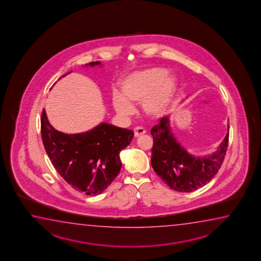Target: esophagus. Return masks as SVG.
<instances>
[{"label":"esophagus","mask_w":261,"mask_h":261,"mask_svg":"<svg viewBox=\"0 0 261 261\" xmlns=\"http://www.w3.org/2000/svg\"><path fill=\"white\" fill-rule=\"evenodd\" d=\"M134 133H135V137H142V136H144V135H145V130L143 128V127L137 126V127H135V128H134Z\"/></svg>","instance_id":"1"}]
</instances>
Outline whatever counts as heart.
<instances>
[{
    "label": "heart",
    "mask_w": 261,
    "mask_h": 261,
    "mask_svg": "<svg viewBox=\"0 0 261 261\" xmlns=\"http://www.w3.org/2000/svg\"><path fill=\"white\" fill-rule=\"evenodd\" d=\"M167 73L165 68H152L127 76L121 84V95H113V108L122 116H129L134 111L132 104L143 102L147 116L164 115L176 88L175 79Z\"/></svg>",
    "instance_id": "b5f03b06"
}]
</instances>
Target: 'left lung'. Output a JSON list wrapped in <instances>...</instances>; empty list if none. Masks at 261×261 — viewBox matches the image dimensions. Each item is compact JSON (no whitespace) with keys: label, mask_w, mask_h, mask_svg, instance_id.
<instances>
[{"label":"left lung","mask_w":261,"mask_h":261,"mask_svg":"<svg viewBox=\"0 0 261 261\" xmlns=\"http://www.w3.org/2000/svg\"><path fill=\"white\" fill-rule=\"evenodd\" d=\"M151 135L152 168L170 188L181 193L195 191L213 179L221 168L229 142L227 133L215 152L207 156H194L175 139L168 116H164L152 127Z\"/></svg>","instance_id":"1"}]
</instances>
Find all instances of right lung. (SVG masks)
<instances>
[{
	"mask_svg": "<svg viewBox=\"0 0 261 261\" xmlns=\"http://www.w3.org/2000/svg\"><path fill=\"white\" fill-rule=\"evenodd\" d=\"M99 64L88 63L91 67ZM40 124L45 150L57 172L72 188L87 195L100 194L111 185L120 172V151L134 137L132 130L108 123L81 134H64L49 124L45 109Z\"/></svg>",
	"mask_w": 261,
	"mask_h": 261,
	"instance_id": "add662e5",
	"label": "right lung"
}]
</instances>
